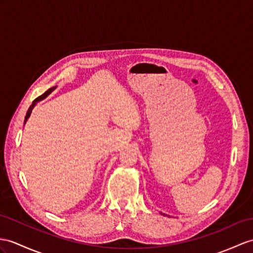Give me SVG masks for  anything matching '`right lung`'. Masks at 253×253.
I'll return each mask as SVG.
<instances>
[{"label": "right lung", "mask_w": 253, "mask_h": 253, "mask_svg": "<svg viewBox=\"0 0 253 253\" xmlns=\"http://www.w3.org/2000/svg\"><path fill=\"white\" fill-rule=\"evenodd\" d=\"M54 88H50L49 90H47L44 94H42L41 96H39V97H36L35 100L33 101V103H32V105H31L30 107H29V109H28V112H27V116H26V118H24V123L27 122V120H28V118L30 117V115H31V113H32V109H33V107L35 106V104H36V102H39V101H41V100H42V98H45L49 93H50V92L53 90Z\"/></svg>", "instance_id": "1"}]
</instances>
